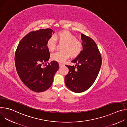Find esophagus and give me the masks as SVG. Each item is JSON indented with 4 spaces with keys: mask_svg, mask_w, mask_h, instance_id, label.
<instances>
[{
    "mask_svg": "<svg viewBox=\"0 0 127 127\" xmlns=\"http://www.w3.org/2000/svg\"><path fill=\"white\" fill-rule=\"evenodd\" d=\"M59 66H60V67H61V66H63L64 65V64H63V63H59Z\"/></svg>",
    "mask_w": 127,
    "mask_h": 127,
    "instance_id": "esophagus-1",
    "label": "esophagus"
}]
</instances>
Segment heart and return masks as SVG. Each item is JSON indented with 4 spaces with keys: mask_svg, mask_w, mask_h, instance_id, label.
<instances>
[{
    "mask_svg": "<svg viewBox=\"0 0 127 127\" xmlns=\"http://www.w3.org/2000/svg\"><path fill=\"white\" fill-rule=\"evenodd\" d=\"M63 43L61 46L62 50L53 53L51 55L53 60L60 63L64 62L70 55L72 57H75L79 55L83 49L82 42L76 38L75 36L68 31H63L58 32L54 37H50L47 41L46 46L50 51H53L56 49L57 42Z\"/></svg>",
    "mask_w": 127,
    "mask_h": 127,
    "instance_id": "obj_1",
    "label": "heart"
}]
</instances>
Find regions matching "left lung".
<instances>
[{"mask_svg": "<svg viewBox=\"0 0 127 127\" xmlns=\"http://www.w3.org/2000/svg\"><path fill=\"white\" fill-rule=\"evenodd\" d=\"M83 50L71 62L75 66L66 65L69 72L65 77L66 86L71 91L80 93L85 92L95 81L101 65V56L95 42L81 34Z\"/></svg>", "mask_w": 127, "mask_h": 127, "instance_id": "left-lung-1", "label": "left lung"}]
</instances>
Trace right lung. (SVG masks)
<instances>
[{"label":"right lung","mask_w":127,"mask_h":127,"mask_svg":"<svg viewBox=\"0 0 127 127\" xmlns=\"http://www.w3.org/2000/svg\"><path fill=\"white\" fill-rule=\"evenodd\" d=\"M53 31L46 29L29 32L21 40L15 51L18 75L24 84L34 92H43L49 88L59 68L55 61L47 64L50 55L46 43L54 33Z\"/></svg>","instance_id":"right-lung-1"}]
</instances>
